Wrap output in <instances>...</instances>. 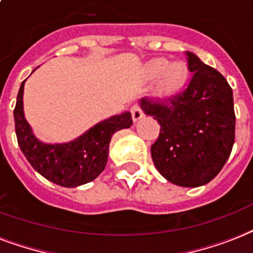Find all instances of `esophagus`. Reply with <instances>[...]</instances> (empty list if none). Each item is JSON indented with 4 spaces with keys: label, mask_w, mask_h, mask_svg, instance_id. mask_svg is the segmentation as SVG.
<instances>
[{
    "label": "esophagus",
    "mask_w": 253,
    "mask_h": 253,
    "mask_svg": "<svg viewBox=\"0 0 253 253\" xmlns=\"http://www.w3.org/2000/svg\"><path fill=\"white\" fill-rule=\"evenodd\" d=\"M130 113H132V120L134 123H137L138 120H141L142 117H144V112H142V109L140 108V105H133L132 108H130Z\"/></svg>",
    "instance_id": "1"
}]
</instances>
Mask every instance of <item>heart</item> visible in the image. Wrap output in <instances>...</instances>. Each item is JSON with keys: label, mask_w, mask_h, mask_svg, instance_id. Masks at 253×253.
I'll list each match as a JSON object with an SVG mask.
<instances>
[{"label": "heart", "mask_w": 253, "mask_h": 253, "mask_svg": "<svg viewBox=\"0 0 253 253\" xmlns=\"http://www.w3.org/2000/svg\"><path fill=\"white\" fill-rule=\"evenodd\" d=\"M144 78L156 80L153 96L156 99H173L181 93L189 79V68L183 62L170 63L165 58H154L144 66Z\"/></svg>", "instance_id": "heart-1"}]
</instances>
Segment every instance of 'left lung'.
Segmentation results:
<instances>
[{"instance_id":"1","label":"left lung","mask_w":253,"mask_h":253,"mask_svg":"<svg viewBox=\"0 0 253 253\" xmlns=\"http://www.w3.org/2000/svg\"><path fill=\"white\" fill-rule=\"evenodd\" d=\"M193 78L169 101L141 99V109L161 125L152 145L154 166L162 177L182 187L209 183L222 170L235 141L234 96L215 68L186 51Z\"/></svg>"}]
</instances>
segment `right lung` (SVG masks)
<instances>
[{
  "mask_svg": "<svg viewBox=\"0 0 253 253\" xmlns=\"http://www.w3.org/2000/svg\"><path fill=\"white\" fill-rule=\"evenodd\" d=\"M23 80L14 108L17 140L30 165L42 177L63 187H78L93 181L105 169L109 142L116 132L130 128V112L109 117L89 128L75 140L47 144L35 137L23 113Z\"/></svg>",
  "mask_w": 253,
  "mask_h": 253,
  "instance_id": "right-lung-1",
  "label": "right lung"
}]
</instances>
